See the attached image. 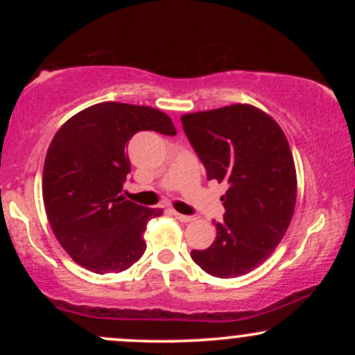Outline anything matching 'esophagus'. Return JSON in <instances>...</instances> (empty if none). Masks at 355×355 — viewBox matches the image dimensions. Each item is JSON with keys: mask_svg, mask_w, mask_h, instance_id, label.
<instances>
[{"mask_svg": "<svg viewBox=\"0 0 355 355\" xmlns=\"http://www.w3.org/2000/svg\"><path fill=\"white\" fill-rule=\"evenodd\" d=\"M173 214V217L177 218V220H180V222H191V220H193V217H190V215H183V214H178V211H172Z\"/></svg>", "mask_w": 355, "mask_h": 355, "instance_id": "1", "label": "esophagus"}]
</instances>
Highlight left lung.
Masks as SVG:
<instances>
[{
	"label": "left lung",
	"mask_w": 355,
	"mask_h": 355,
	"mask_svg": "<svg viewBox=\"0 0 355 355\" xmlns=\"http://www.w3.org/2000/svg\"><path fill=\"white\" fill-rule=\"evenodd\" d=\"M180 120L207 178L229 185L217 237L205 250H191V259L220 279L247 274L272 255L294 215L297 173L287 138L274 118L252 105Z\"/></svg>",
	"instance_id": "8db88e82"
}]
</instances>
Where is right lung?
<instances>
[{
    "label": "right lung",
    "instance_id": "add662e5",
    "mask_svg": "<svg viewBox=\"0 0 355 355\" xmlns=\"http://www.w3.org/2000/svg\"><path fill=\"white\" fill-rule=\"evenodd\" d=\"M141 130L175 135L160 110L103 101L71 116L53 137L43 166V202L67 254L95 274L123 272L144 255V232L162 209L125 200L126 145Z\"/></svg>",
    "mask_w": 355,
    "mask_h": 355
}]
</instances>
